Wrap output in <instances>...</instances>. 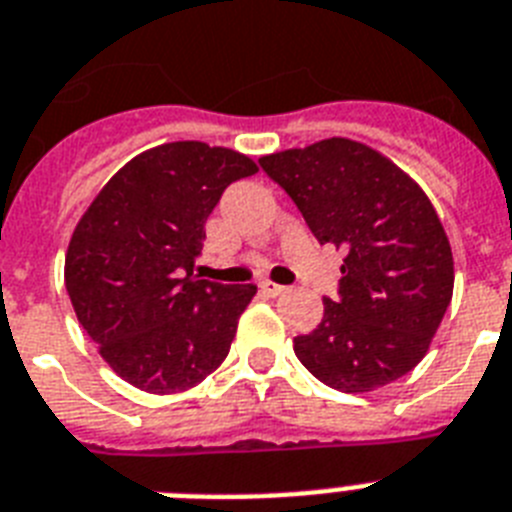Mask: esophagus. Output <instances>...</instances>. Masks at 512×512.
Returning <instances> with one entry per match:
<instances>
[{
	"label": "esophagus",
	"instance_id": "34e87169",
	"mask_svg": "<svg viewBox=\"0 0 512 512\" xmlns=\"http://www.w3.org/2000/svg\"><path fill=\"white\" fill-rule=\"evenodd\" d=\"M259 290H261V293H264V295H269V298H274V295H282V293H285V287L277 285V282H269V280L261 282Z\"/></svg>",
	"mask_w": 512,
	"mask_h": 512
}]
</instances>
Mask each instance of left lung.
<instances>
[{"label": "left lung", "mask_w": 512, "mask_h": 512, "mask_svg": "<svg viewBox=\"0 0 512 512\" xmlns=\"http://www.w3.org/2000/svg\"><path fill=\"white\" fill-rule=\"evenodd\" d=\"M319 243L345 251L340 298L293 340L298 361L340 392L405 377L453 298V251L426 193L387 156L350 138L261 156Z\"/></svg>", "instance_id": "1"}]
</instances>
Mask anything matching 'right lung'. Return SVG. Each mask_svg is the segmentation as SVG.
Segmentation results:
<instances>
[{
    "label": "right lung",
    "instance_id": "right-lung-1",
    "mask_svg": "<svg viewBox=\"0 0 512 512\" xmlns=\"http://www.w3.org/2000/svg\"><path fill=\"white\" fill-rule=\"evenodd\" d=\"M253 172L232 149L164 143L130 159L80 217L67 295L101 358L138 390H190L230 353L256 285L198 280L193 266L225 188Z\"/></svg>",
    "mask_w": 512,
    "mask_h": 512
}]
</instances>
